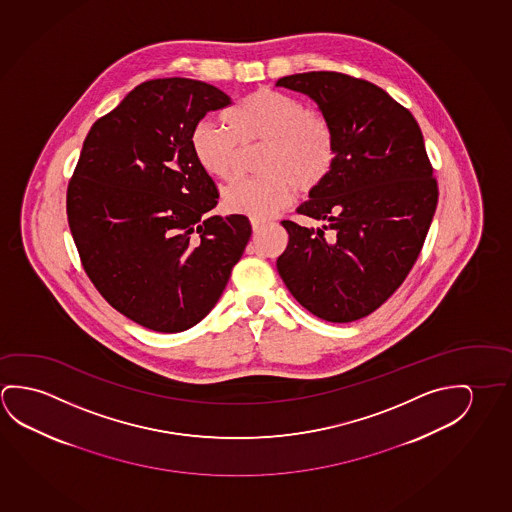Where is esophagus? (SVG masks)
<instances>
[{"label": "esophagus", "instance_id": "esophagus-1", "mask_svg": "<svg viewBox=\"0 0 512 512\" xmlns=\"http://www.w3.org/2000/svg\"><path fill=\"white\" fill-rule=\"evenodd\" d=\"M252 231L254 233H260L261 229L265 228V222L263 220H251Z\"/></svg>", "mask_w": 512, "mask_h": 512}]
</instances>
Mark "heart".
Returning <instances> with one entry per match:
<instances>
[{
	"instance_id": "obj_1",
	"label": "heart",
	"mask_w": 512,
	"mask_h": 512,
	"mask_svg": "<svg viewBox=\"0 0 512 512\" xmlns=\"http://www.w3.org/2000/svg\"><path fill=\"white\" fill-rule=\"evenodd\" d=\"M224 126L199 121L190 133V151L204 174L226 179L233 172L238 147L261 146L256 160L260 178L231 181L220 192L228 213L265 220L290 203L293 187L313 192L324 183L336 158L329 122L299 99L279 90L252 92L224 112Z\"/></svg>"
}]
</instances>
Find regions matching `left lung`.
<instances>
[{"instance_id":"obj_1","label":"left lung","mask_w":512,"mask_h":512,"mask_svg":"<svg viewBox=\"0 0 512 512\" xmlns=\"http://www.w3.org/2000/svg\"><path fill=\"white\" fill-rule=\"evenodd\" d=\"M276 85L313 99L336 144L331 174L297 208L324 226L284 220L290 242L277 270L315 317L354 322L390 299L422 251L438 204L422 130L388 92L347 74L311 71Z\"/></svg>"}]
</instances>
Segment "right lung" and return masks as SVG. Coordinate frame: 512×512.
<instances>
[{
    "instance_id": "add662e5",
    "label": "right lung",
    "mask_w": 512,
    "mask_h": 512,
    "mask_svg": "<svg viewBox=\"0 0 512 512\" xmlns=\"http://www.w3.org/2000/svg\"><path fill=\"white\" fill-rule=\"evenodd\" d=\"M231 105L210 83H140L90 128L67 188L83 268L124 317L181 333L217 304L251 238L244 215H211L213 179L190 151L204 115Z\"/></svg>"
}]
</instances>
